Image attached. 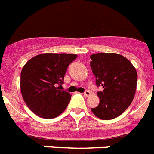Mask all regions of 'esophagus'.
I'll list each match as a JSON object with an SVG mask.
<instances>
[{"label":"esophagus","instance_id":"esophagus-1","mask_svg":"<svg viewBox=\"0 0 154 154\" xmlns=\"http://www.w3.org/2000/svg\"><path fill=\"white\" fill-rule=\"evenodd\" d=\"M83 94H84V96H85V97H89V96H90L91 93H90V91L86 90V91H85V93H84Z\"/></svg>","mask_w":154,"mask_h":154}]
</instances>
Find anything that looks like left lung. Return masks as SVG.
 <instances>
[{
    "instance_id": "8db88e82",
    "label": "left lung",
    "mask_w": 154,
    "mask_h": 154,
    "mask_svg": "<svg viewBox=\"0 0 154 154\" xmlns=\"http://www.w3.org/2000/svg\"><path fill=\"white\" fill-rule=\"evenodd\" d=\"M90 67L97 86L100 103L92 112L103 120L117 118L129 107L137 85V72L128 59L115 53H98L90 56Z\"/></svg>"
}]
</instances>
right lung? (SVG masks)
<instances>
[{
	"instance_id": "right-lung-1",
	"label": "right lung",
	"mask_w": 154,
	"mask_h": 154,
	"mask_svg": "<svg viewBox=\"0 0 154 154\" xmlns=\"http://www.w3.org/2000/svg\"><path fill=\"white\" fill-rule=\"evenodd\" d=\"M72 54L46 53L26 63L21 72L22 98L29 108L43 118H54L66 109L70 93L60 90L67 68L75 59Z\"/></svg>"
}]
</instances>
